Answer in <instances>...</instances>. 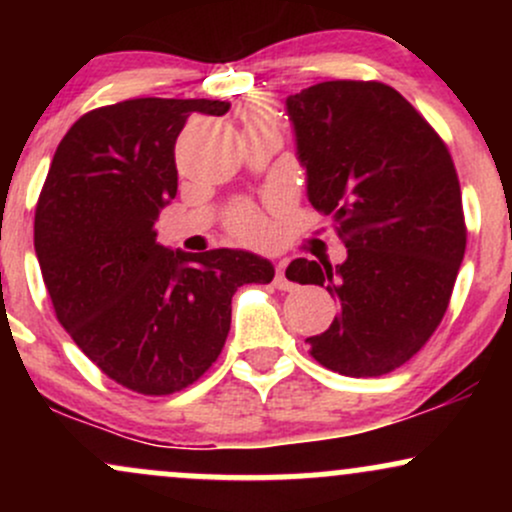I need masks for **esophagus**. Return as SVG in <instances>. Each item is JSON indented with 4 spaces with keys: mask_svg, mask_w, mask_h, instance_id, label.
Here are the masks:
<instances>
[{
    "mask_svg": "<svg viewBox=\"0 0 512 512\" xmlns=\"http://www.w3.org/2000/svg\"><path fill=\"white\" fill-rule=\"evenodd\" d=\"M274 286H276V289H279V291H289V289H293L291 281L286 279V262H279V264H276Z\"/></svg>",
    "mask_w": 512,
    "mask_h": 512,
    "instance_id": "obj_1",
    "label": "esophagus"
}]
</instances>
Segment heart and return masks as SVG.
Instances as JSON below:
<instances>
[{
    "instance_id": "obj_1",
    "label": "heart",
    "mask_w": 512,
    "mask_h": 512,
    "mask_svg": "<svg viewBox=\"0 0 512 512\" xmlns=\"http://www.w3.org/2000/svg\"><path fill=\"white\" fill-rule=\"evenodd\" d=\"M240 122L243 127L248 125H276V113L274 108L262 98H255V101L245 103L243 108L238 110ZM226 228L233 233V236L245 240V243L252 245H264L272 240V223H269L267 214L252 202H240L238 207H233L226 216Z\"/></svg>"
}]
</instances>
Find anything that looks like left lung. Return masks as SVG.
Returning a JSON list of instances; mask_svg holds the SVG:
<instances>
[{
    "mask_svg": "<svg viewBox=\"0 0 512 512\" xmlns=\"http://www.w3.org/2000/svg\"><path fill=\"white\" fill-rule=\"evenodd\" d=\"M308 199L332 216L346 260L298 257L286 279L327 286L330 330L308 337L334 373L375 378L407 363L448 310L467 248L448 146L395 88L322 81L286 98Z\"/></svg>",
    "mask_w": 512,
    "mask_h": 512,
    "instance_id": "left-lung-1",
    "label": "left lung"
}]
</instances>
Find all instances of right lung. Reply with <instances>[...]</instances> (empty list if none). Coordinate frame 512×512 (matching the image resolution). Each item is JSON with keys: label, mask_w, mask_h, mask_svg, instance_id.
<instances>
[{"label": "right lung", "mask_w": 512, "mask_h": 512, "mask_svg": "<svg viewBox=\"0 0 512 512\" xmlns=\"http://www.w3.org/2000/svg\"><path fill=\"white\" fill-rule=\"evenodd\" d=\"M207 98H132L69 127L35 207V255L57 320L117 385L173 395L202 378L231 330V298L274 267L245 250L182 252L156 243L178 192L175 139Z\"/></svg>", "instance_id": "obj_1"}]
</instances>
